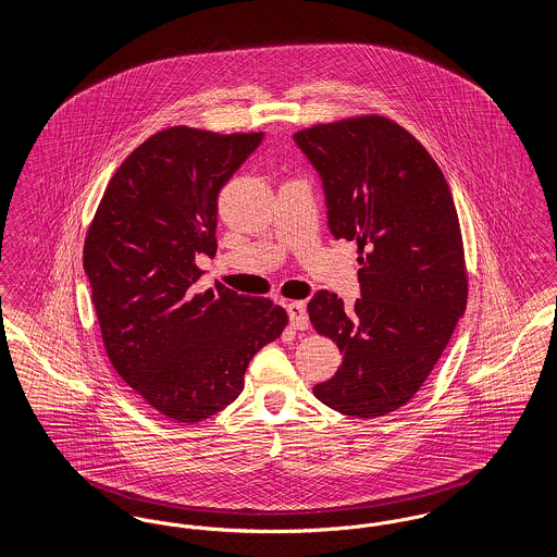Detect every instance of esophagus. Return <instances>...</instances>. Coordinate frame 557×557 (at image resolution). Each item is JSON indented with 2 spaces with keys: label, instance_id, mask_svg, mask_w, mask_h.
<instances>
[{
  "label": "esophagus",
  "instance_id": "34e87169",
  "mask_svg": "<svg viewBox=\"0 0 557 557\" xmlns=\"http://www.w3.org/2000/svg\"><path fill=\"white\" fill-rule=\"evenodd\" d=\"M288 315H290V325L294 330H307L309 327V315L305 302H290L288 305Z\"/></svg>",
  "mask_w": 557,
  "mask_h": 557
}]
</instances>
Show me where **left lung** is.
<instances>
[{
    "label": "left lung",
    "instance_id": "obj_1",
    "mask_svg": "<svg viewBox=\"0 0 557 557\" xmlns=\"http://www.w3.org/2000/svg\"><path fill=\"white\" fill-rule=\"evenodd\" d=\"M323 182L334 238L359 246L355 311L321 290L307 305L343 352L313 395L350 418L397 411L422 388L468 305V269L449 184L424 146L380 114L294 133Z\"/></svg>",
    "mask_w": 557,
    "mask_h": 557
}]
</instances>
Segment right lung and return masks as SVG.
<instances>
[{"mask_svg":"<svg viewBox=\"0 0 557 557\" xmlns=\"http://www.w3.org/2000/svg\"><path fill=\"white\" fill-rule=\"evenodd\" d=\"M263 132L186 125L150 135L108 182L83 267L108 359L164 418L196 424L244 388L250 359L282 336L284 307L214 284L191 292L216 252V196Z\"/></svg>","mask_w":557,"mask_h":557,"instance_id":"obj_1","label":"right lung"}]
</instances>
